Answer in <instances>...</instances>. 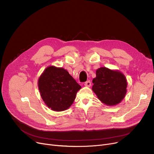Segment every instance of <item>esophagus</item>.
<instances>
[{
	"label": "esophagus",
	"instance_id": "obj_1",
	"mask_svg": "<svg viewBox=\"0 0 154 154\" xmlns=\"http://www.w3.org/2000/svg\"><path fill=\"white\" fill-rule=\"evenodd\" d=\"M84 85L86 87H90L91 85V82L90 80H88V81H87L84 83Z\"/></svg>",
	"mask_w": 154,
	"mask_h": 154
}]
</instances>
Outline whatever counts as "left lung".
I'll use <instances>...</instances> for the list:
<instances>
[{
    "instance_id": "1",
    "label": "left lung",
    "mask_w": 154,
    "mask_h": 154,
    "mask_svg": "<svg viewBox=\"0 0 154 154\" xmlns=\"http://www.w3.org/2000/svg\"><path fill=\"white\" fill-rule=\"evenodd\" d=\"M92 90L99 99L107 106H115L124 98L127 92V80L119 71L101 67L96 71L93 79Z\"/></svg>"
}]
</instances>
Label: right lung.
<instances>
[{
	"mask_svg": "<svg viewBox=\"0 0 154 154\" xmlns=\"http://www.w3.org/2000/svg\"><path fill=\"white\" fill-rule=\"evenodd\" d=\"M38 89L48 108L55 111L67 109L74 102L80 86L63 68L47 67L38 79Z\"/></svg>",
	"mask_w": 154,
	"mask_h": 154,
	"instance_id": "1",
	"label": "right lung"
}]
</instances>
